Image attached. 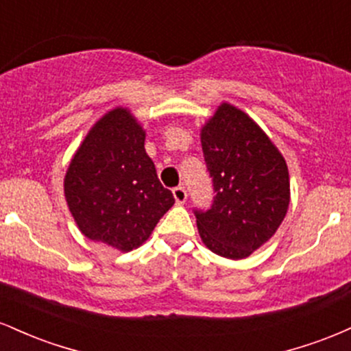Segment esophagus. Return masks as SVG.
I'll list each match as a JSON object with an SVG mask.
<instances>
[{
    "mask_svg": "<svg viewBox=\"0 0 351 351\" xmlns=\"http://www.w3.org/2000/svg\"><path fill=\"white\" fill-rule=\"evenodd\" d=\"M173 196H175L176 203L183 204L188 198V193H186V189H184V186H176V188H173Z\"/></svg>",
    "mask_w": 351,
    "mask_h": 351,
    "instance_id": "esophagus-1",
    "label": "esophagus"
}]
</instances>
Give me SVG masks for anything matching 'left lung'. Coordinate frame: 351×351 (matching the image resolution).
<instances>
[{
	"mask_svg": "<svg viewBox=\"0 0 351 351\" xmlns=\"http://www.w3.org/2000/svg\"><path fill=\"white\" fill-rule=\"evenodd\" d=\"M201 147L215 198L208 209H195L199 236L217 256L244 259L284 221L287 165L259 125L229 104L203 127Z\"/></svg>",
	"mask_w": 351,
	"mask_h": 351,
	"instance_id": "8db88e82",
	"label": "left lung"
}]
</instances>
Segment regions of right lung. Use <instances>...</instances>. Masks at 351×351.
Instances as JSON below:
<instances>
[{
  "label": "right lung",
  "mask_w": 351,
  "mask_h": 351,
  "mask_svg": "<svg viewBox=\"0 0 351 351\" xmlns=\"http://www.w3.org/2000/svg\"><path fill=\"white\" fill-rule=\"evenodd\" d=\"M64 193L88 239L119 251L143 244L175 204L145 152V132L127 108L104 115L69 165Z\"/></svg>",
  "instance_id": "1"
}]
</instances>
